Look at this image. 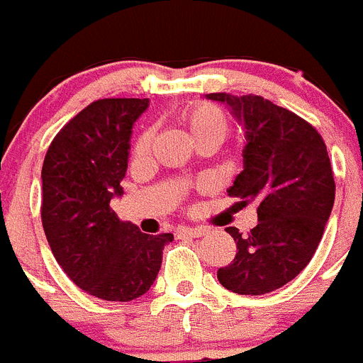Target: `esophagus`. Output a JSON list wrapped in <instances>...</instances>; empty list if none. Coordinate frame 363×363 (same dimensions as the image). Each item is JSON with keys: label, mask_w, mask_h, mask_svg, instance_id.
<instances>
[{"label": "esophagus", "mask_w": 363, "mask_h": 363, "mask_svg": "<svg viewBox=\"0 0 363 363\" xmlns=\"http://www.w3.org/2000/svg\"><path fill=\"white\" fill-rule=\"evenodd\" d=\"M176 234H178V238H200V236L205 234V229H200V227H182Z\"/></svg>", "instance_id": "1"}]
</instances>
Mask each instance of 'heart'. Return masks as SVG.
<instances>
[{
	"mask_svg": "<svg viewBox=\"0 0 363 363\" xmlns=\"http://www.w3.org/2000/svg\"><path fill=\"white\" fill-rule=\"evenodd\" d=\"M185 120H187V127L192 140H198V138L203 136H218L223 140L227 134V118L223 114V111L218 108L216 105H196V107H192L185 114ZM150 145H152V133L147 130L136 142L134 154L136 156H143V154L149 152Z\"/></svg>",
	"mask_w": 363,
	"mask_h": 363,
	"instance_id": "heart-1",
	"label": "heart"
}]
</instances>
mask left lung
<instances>
[{
    "label": "left lung",
    "mask_w": 363,
    "mask_h": 363,
    "mask_svg": "<svg viewBox=\"0 0 363 363\" xmlns=\"http://www.w3.org/2000/svg\"><path fill=\"white\" fill-rule=\"evenodd\" d=\"M203 98L225 105L245 136L243 171L227 192L258 205V225L249 236L225 229L236 256L218 269V280L233 293L267 294L296 278L322 240L335 203L327 147L306 120L262 96Z\"/></svg>",
    "instance_id": "left-lung-1"
}]
</instances>
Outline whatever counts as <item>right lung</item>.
Here are the masks:
<instances>
[{"instance_id": "obj_1", "label": "right lung", "mask_w": 363, "mask_h": 363, "mask_svg": "<svg viewBox=\"0 0 363 363\" xmlns=\"http://www.w3.org/2000/svg\"><path fill=\"white\" fill-rule=\"evenodd\" d=\"M149 99H98L56 134L41 169V220L56 262L89 294L130 301L150 289L171 233H142L111 209L123 194L133 127Z\"/></svg>"}]
</instances>
